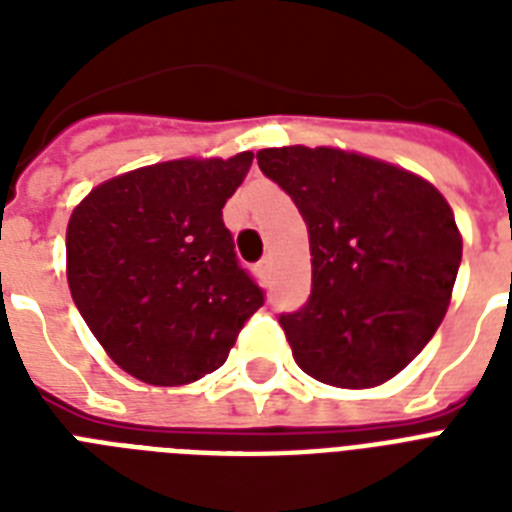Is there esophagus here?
<instances>
[{
	"mask_svg": "<svg viewBox=\"0 0 512 512\" xmlns=\"http://www.w3.org/2000/svg\"><path fill=\"white\" fill-rule=\"evenodd\" d=\"M257 273H260L263 279H268V273H271V260H268V257H263V260L257 263Z\"/></svg>",
	"mask_w": 512,
	"mask_h": 512,
	"instance_id": "obj_1",
	"label": "esophagus"
}]
</instances>
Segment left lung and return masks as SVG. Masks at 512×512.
Masks as SVG:
<instances>
[{
  "mask_svg": "<svg viewBox=\"0 0 512 512\" xmlns=\"http://www.w3.org/2000/svg\"><path fill=\"white\" fill-rule=\"evenodd\" d=\"M257 164L308 225L311 297L279 316L300 369L337 388L396 377L436 335L460 271L446 199L412 172L337 148H263Z\"/></svg>",
  "mask_w": 512,
  "mask_h": 512,
  "instance_id": "1",
  "label": "left lung"
}]
</instances>
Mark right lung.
Listing matches in <instances>:
<instances>
[{
    "label": "right lung",
    "mask_w": 512,
    "mask_h": 512,
    "mask_svg": "<svg viewBox=\"0 0 512 512\" xmlns=\"http://www.w3.org/2000/svg\"><path fill=\"white\" fill-rule=\"evenodd\" d=\"M255 156L180 159L98 185L66 231L76 308L124 372L185 385L225 364L265 292L241 268L225 201Z\"/></svg>",
    "instance_id": "right-lung-1"
}]
</instances>
